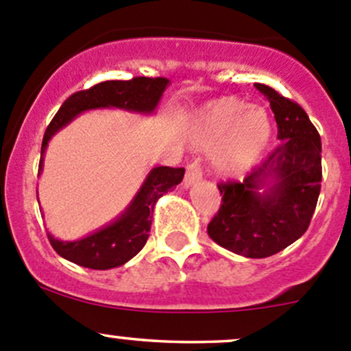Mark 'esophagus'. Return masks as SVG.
<instances>
[{"instance_id":"esophagus-1","label":"esophagus","mask_w":351,"mask_h":351,"mask_svg":"<svg viewBox=\"0 0 351 351\" xmlns=\"http://www.w3.org/2000/svg\"><path fill=\"white\" fill-rule=\"evenodd\" d=\"M202 180V168L200 165H198V161H192L189 166H186V173H185V186L189 189V186L195 185L197 182H200Z\"/></svg>"}]
</instances>
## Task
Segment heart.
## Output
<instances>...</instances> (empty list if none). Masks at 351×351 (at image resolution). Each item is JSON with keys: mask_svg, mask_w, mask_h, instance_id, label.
<instances>
[{"mask_svg": "<svg viewBox=\"0 0 351 351\" xmlns=\"http://www.w3.org/2000/svg\"><path fill=\"white\" fill-rule=\"evenodd\" d=\"M190 143L212 153V166L226 178L244 176L267 149L271 120L267 110L247 107L234 97L217 98L202 105L189 130Z\"/></svg>", "mask_w": 351, "mask_h": 351, "instance_id": "obj_1", "label": "heart"}]
</instances>
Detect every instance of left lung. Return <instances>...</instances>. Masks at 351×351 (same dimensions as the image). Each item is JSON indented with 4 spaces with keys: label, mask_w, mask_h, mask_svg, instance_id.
I'll use <instances>...</instances> for the list:
<instances>
[{
    "label": "left lung",
    "mask_w": 351,
    "mask_h": 351,
    "mask_svg": "<svg viewBox=\"0 0 351 351\" xmlns=\"http://www.w3.org/2000/svg\"><path fill=\"white\" fill-rule=\"evenodd\" d=\"M254 88L270 101L280 144L241 183L219 185L222 204L207 232L232 253L267 258L309 228L323 178L321 137L300 105L267 84Z\"/></svg>",
    "instance_id": "left-lung-1"
}]
</instances>
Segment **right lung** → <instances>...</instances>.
Instances as JSON below:
<instances>
[{"label": "right lung", "mask_w": 351, "mask_h": 351, "mask_svg": "<svg viewBox=\"0 0 351 351\" xmlns=\"http://www.w3.org/2000/svg\"><path fill=\"white\" fill-rule=\"evenodd\" d=\"M168 84L169 80L166 77L143 76L132 77L129 81H104L91 86L90 90L71 95L45 130L38 175L44 169V154L49 141L59 130L64 129L67 123L73 122L77 115L95 108H119L151 115L154 113ZM183 175H185L183 168H169V166L153 168L147 173L139 192L127 205L125 210L107 226L76 241H61L49 232V241L56 253L80 267L91 268V270H110V268L122 267L143 250L149 238L151 219L158 198L182 183Z\"/></svg>", "instance_id": "right-lung-1"}]
</instances>
